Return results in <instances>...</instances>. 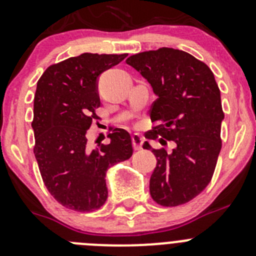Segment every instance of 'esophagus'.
<instances>
[{
    "mask_svg": "<svg viewBox=\"0 0 256 256\" xmlns=\"http://www.w3.org/2000/svg\"><path fill=\"white\" fill-rule=\"evenodd\" d=\"M132 142H133V148L136 150V151H138V150L142 148V144H144V137L140 134H137V133H134V134L132 136Z\"/></svg>",
    "mask_w": 256,
    "mask_h": 256,
    "instance_id": "34e87169",
    "label": "esophagus"
}]
</instances>
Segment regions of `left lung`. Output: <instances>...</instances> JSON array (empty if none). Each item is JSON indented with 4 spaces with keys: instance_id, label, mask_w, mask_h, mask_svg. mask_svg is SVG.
I'll return each mask as SVG.
<instances>
[{
    "instance_id": "obj_1",
    "label": "left lung",
    "mask_w": 256,
    "mask_h": 256,
    "mask_svg": "<svg viewBox=\"0 0 256 256\" xmlns=\"http://www.w3.org/2000/svg\"><path fill=\"white\" fill-rule=\"evenodd\" d=\"M126 62L151 84L157 96L150 110L156 126L146 138L176 144L171 154L144 144L157 160L150 193L164 207L184 204L210 184L221 151L224 114L218 85L204 62L179 49L142 52Z\"/></svg>"
}]
</instances>
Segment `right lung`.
Here are the masks:
<instances>
[{"label": "right lung", "instance_id": "right-lung-1", "mask_svg": "<svg viewBox=\"0 0 256 256\" xmlns=\"http://www.w3.org/2000/svg\"><path fill=\"white\" fill-rule=\"evenodd\" d=\"M128 54L84 53L49 66L34 98V154L49 193L63 207L94 212L108 198L110 166L128 160L132 138L116 128L110 144L90 151L86 132L100 106L98 78Z\"/></svg>", "mask_w": 256, "mask_h": 256}]
</instances>
